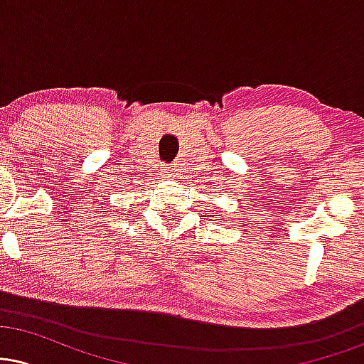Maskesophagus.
Masks as SVG:
<instances>
[{"label": "esophagus", "mask_w": 364, "mask_h": 364, "mask_svg": "<svg viewBox=\"0 0 364 364\" xmlns=\"http://www.w3.org/2000/svg\"><path fill=\"white\" fill-rule=\"evenodd\" d=\"M166 178H174L176 176V173H174V169H171V168H168L166 169V174H164Z\"/></svg>", "instance_id": "obj_1"}]
</instances>
